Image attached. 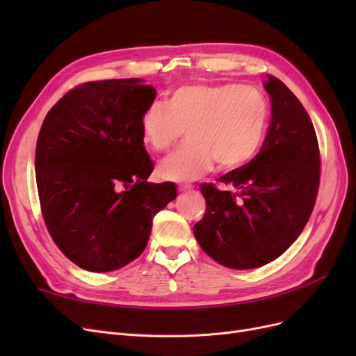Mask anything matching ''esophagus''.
Wrapping results in <instances>:
<instances>
[{
  "mask_svg": "<svg viewBox=\"0 0 356 356\" xmlns=\"http://www.w3.org/2000/svg\"><path fill=\"white\" fill-rule=\"evenodd\" d=\"M191 186L190 184H181L179 186V191H186V190H190Z\"/></svg>",
  "mask_w": 356,
  "mask_h": 356,
  "instance_id": "esophagus-1",
  "label": "esophagus"
}]
</instances>
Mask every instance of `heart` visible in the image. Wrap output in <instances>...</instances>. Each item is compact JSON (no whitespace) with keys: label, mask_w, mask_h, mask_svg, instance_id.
Here are the masks:
<instances>
[{"label":"heart","mask_w":356,"mask_h":356,"mask_svg":"<svg viewBox=\"0 0 356 356\" xmlns=\"http://www.w3.org/2000/svg\"><path fill=\"white\" fill-rule=\"evenodd\" d=\"M263 93L248 84H186L170 93L168 104L153 101L141 115L144 141L165 152L187 132V141L160 160L159 174L193 179L213 160L222 170L251 161L261 147L267 124Z\"/></svg>","instance_id":"obj_1"}]
</instances>
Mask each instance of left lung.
Segmentation results:
<instances>
[{"instance_id": "8db88e82", "label": "left lung", "mask_w": 356, "mask_h": 356, "mask_svg": "<svg viewBox=\"0 0 356 356\" xmlns=\"http://www.w3.org/2000/svg\"><path fill=\"white\" fill-rule=\"evenodd\" d=\"M267 79L272 120L261 152L217 179L227 190L200 186L207 212L193 229L204 252L238 270L270 263L293 245L319 187V147L310 117L281 80Z\"/></svg>"}]
</instances>
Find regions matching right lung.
Listing matches in <instances>:
<instances>
[{
  "instance_id": "1",
  "label": "right lung",
  "mask_w": 356,
  "mask_h": 356,
  "mask_svg": "<svg viewBox=\"0 0 356 356\" xmlns=\"http://www.w3.org/2000/svg\"><path fill=\"white\" fill-rule=\"evenodd\" d=\"M141 79L89 81L53 105L40 129L35 177L42 218L59 250L89 272L143 254L174 182H148L154 163L141 115L156 98Z\"/></svg>"
}]
</instances>
